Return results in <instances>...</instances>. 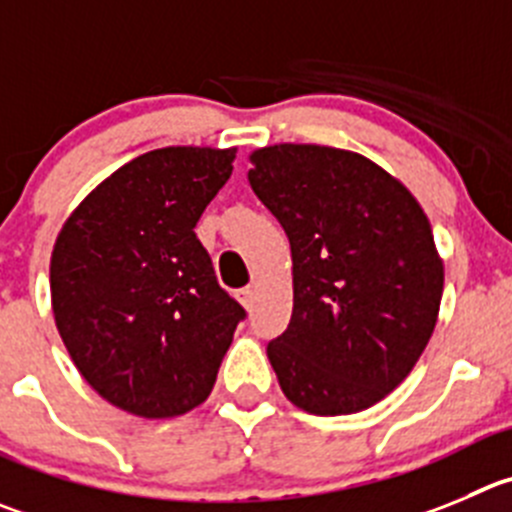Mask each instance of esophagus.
Listing matches in <instances>:
<instances>
[{
    "label": "esophagus",
    "mask_w": 512,
    "mask_h": 512,
    "mask_svg": "<svg viewBox=\"0 0 512 512\" xmlns=\"http://www.w3.org/2000/svg\"><path fill=\"white\" fill-rule=\"evenodd\" d=\"M255 295H257L255 285H247V288H242L240 293H237V298H240V303L245 305L247 310H252V305H255Z\"/></svg>",
    "instance_id": "esophagus-1"
}]
</instances>
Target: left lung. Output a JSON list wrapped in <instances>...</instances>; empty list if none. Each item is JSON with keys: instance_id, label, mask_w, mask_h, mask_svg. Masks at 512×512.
Returning a JSON list of instances; mask_svg holds the SVG:
<instances>
[{"instance_id": "1", "label": "left lung", "mask_w": 512, "mask_h": 512, "mask_svg": "<svg viewBox=\"0 0 512 512\" xmlns=\"http://www.w3.org/2000/svg\"><path fill=\"white\" fill-rule=\"evenodd\" d=\"M252 191L283 224L293 315L267 343L295 407L338 417L374 407L437 326L444 265L412 191L356 151L275 143L250 154Z\"/></svg>"}]
</instances>
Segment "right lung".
I'll use <instances>...</instances> for the list:
<instances>
[{
	"label": "right lung",
	"instance_id": "add662e5",
	"mask_svg": "<svg viewBox=\"0 0 512 512\" xmlns=\"http://www.w3.org/2000/svg\"><path fill=\"white\" fill-rule=\"evenodd\" d=\"M234 154L166 146L136 156L100 181L57 234L55 326L83 379L123 412L171 419L207 401L245 318L194 232Z\"/></svg>",
	"mask_w": 512,
	"mask_h": 512
}]
</instances>
